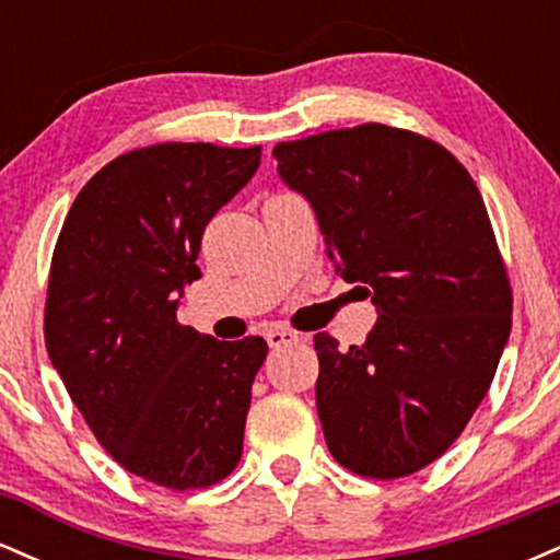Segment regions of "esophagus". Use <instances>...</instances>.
I'll return each instance as SVG.
<instances>
[{"mask_svg":"<svg viewBox=\"0 0 560 560\" xmlns=\"http://www.w3.org/2000/svg\"><path fill=\"white\" fill-rule=\"evenodd\" d=\"M266 342L271 347H287V345L300 342V334L292 329H271L266 334Z\"/></svg>","mask_w":560,"mask_h":560,"instance_id":"34e87169","label":"esophagus"}]
</instances>
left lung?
Listing matches in <instances>:
<instances>
[{
	"label": "left lung",
	"instance_id": "left-lung-1",
	"mask_svg": "<svg viewBox=\"0 0 560 560\" xmlns=\"http://www.w3.org/2000/svg\"><path fill=\"white\" fill-rule=\"evenodd\" d=\"M307 197L326 253L378 320L339 350L316 334V405L334 460L400 479L458 440L511 334L513 292L471 173L421 133L384 124L273 147Z\"/></svg>",
	"mask_w": 560,
	"mask_h": 560
}]
</instances>
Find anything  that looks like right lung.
Segmentation results:
<instances>
[{"label": "right lung", "instance_id": "add662e5", "mask_svg": "<svg viewBox=\"0 0 560 560\" xmlns=\"http://www.w3.org/2000/svg\"><path fill=\"white\" fill-rule=\"evenodd\" d=\"M260 147L165 141L118 155L75 197L49 268L44 339L70 400L126 471L202 490L234 471L266 339L178 324L205 226Z\"/></svg>", "mask_w": 560, "mask_h": 560}]
</instances>
